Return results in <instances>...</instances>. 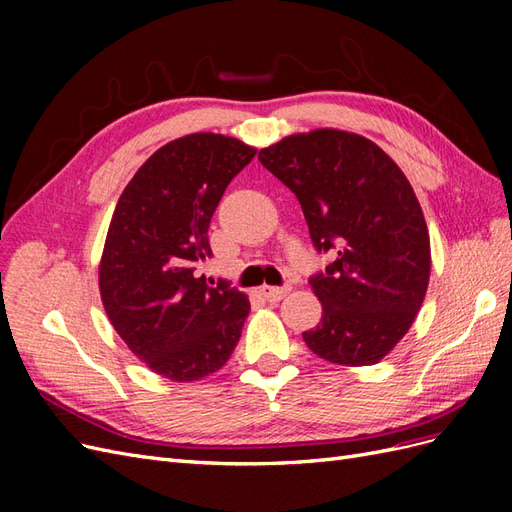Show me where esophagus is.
<instances>
[{
	"instance_id": "obj_1",
	"label": "esophagus",
	"mask_w": 512,
	"mask_h": 512,
	"mask_svg": "<svg viewBox=\"0 0 512 512\" xmlns=\"http://www.w3.org/2000/svg\"><path fill=\"white\" fill-rule=\"evenodd\" d=\"M290 290H292L290 286H262V288H260V294H262V297H265L269 303H277V301H282Z\"/></svg>"
}]
</instances>
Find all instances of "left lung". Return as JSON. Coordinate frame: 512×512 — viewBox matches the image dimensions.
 Instances as JSON below:
<instances>
[{"mask_svg": "<svg viewBox=\"0 0 512 512\" xmlns=\"http://www.w3.org/2000/svg\"><path fill=\"white\" fill-rule=\"evenodd\" d=\"M258 160L299 198L316 250L333 254L309 277L322 318L303 333L307 348L337 365L378 363L429 284V232L410 181L376 143L329 128L286 136Z\"/></svg>", "mask_w": 512, "mask_h": 512, "instance_id": "8db88e82", "label": "left lung"}]
</instances>
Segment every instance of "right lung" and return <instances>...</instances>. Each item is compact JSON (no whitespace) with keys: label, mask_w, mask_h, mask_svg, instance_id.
Segmentation results:
<instances>
[{"label":"right lung","mask_w":512,"mask_h":512,"mask_svg":"<svg viewBox=\"0 0 512 512\" xmlns=\"http://www.w3.org/2000/svg\"><path fill=\"white\" fill-rule=\"evenodd\" d=\"M256 149L200 132L160 147L119 196L100 262V294L115 331L156 374L173 382L218 371L235 350L250 301L207 282L215 207Z\"/></svg>","instance_id":"1"}]
</instances>
